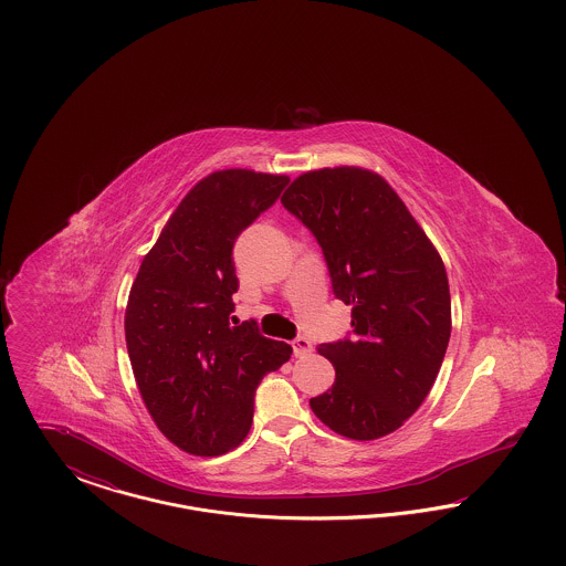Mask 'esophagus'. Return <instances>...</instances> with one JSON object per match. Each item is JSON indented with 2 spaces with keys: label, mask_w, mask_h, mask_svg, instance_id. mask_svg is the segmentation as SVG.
Listing matches in <instances>:
<instances>
[{
  "label": "esophagus",
  "mask_w": 566,
  "mask_h": 566,
  "mask_svg": "<svg viewBox=\"0 0 566 566\" xmlns=\"http://www.w3.org/2000/svg\"><path fill=\"white\" fill-rule=\"evenodd\" d=\"M293 352H295L296 358L310 354L312 352V342L307 337H296L295 342H293Z\"/></svg>",
  "instance_id": "obj_1"
}]
</instances>
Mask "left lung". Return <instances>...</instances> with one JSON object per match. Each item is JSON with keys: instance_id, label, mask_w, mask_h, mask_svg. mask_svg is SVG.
<instances>
[{"instance_id": "obj_1", "label": "left lung", "mask_w": 566, "mask_h": 566, "mask_svg": "<svg viewBox=\"0 0 566 566\" xmlns=\"http://www.w3.org/2000/svg\"><path fill=\"white\" fill-rule=\"evenodd\" d=\"M282 203L314 233L333 293L352 305L350 339L318 346L335 381L310 407L342 437H386L427 399L448 350L443 261L397 190L371 169L305 171Z\"/></svg>"}]
</instances>
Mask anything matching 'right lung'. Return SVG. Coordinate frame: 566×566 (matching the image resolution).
I'll return each mask as SVG.
<instances>
[{"label":"right lung","instance_id":"1","mask_svg":"<svg viewBox=\"0 0 566 566\" xmlns=\"http://www.w3.org/2000/svg\"><path fill=\"white\" fill-rule=\"evenodd\" d=\"M289 176L220 169L201 178L144 256L125 310V339L142 401L159 431L192 457L238 448L254 390L293 354L254 321L233 326V243L275 203Z\"/></svg>","mask_w":566,"mask_h":566}]
</instances>
